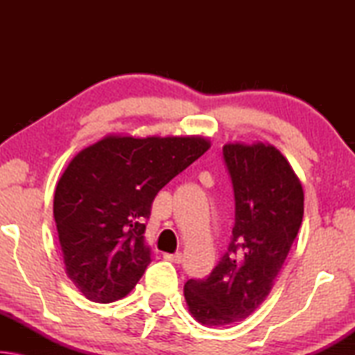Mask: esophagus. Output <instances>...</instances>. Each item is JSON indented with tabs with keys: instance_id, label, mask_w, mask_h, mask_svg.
I'll return each mask as SVG.
<instances>
[{
	"instance_id": "esophagus-1",
	"label": "esophagus",
	"mask_w": 355,
	"mask_h": 355,
	"mask_svg": "<svg viewBox=\"0 0 355 355\" xmlns=\"http://www.w3.org/2000/svg\"><path fill=\"white\" fill-rule=\"evenodd\" d=\"M166 260H169L172 263H182L183 261V255L180 252H175V254H164Z\"/></svg>"
}]
</instances>
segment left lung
<instances>
[{"label": "left lung", "instance_id": "1", "mask_svg": "<svg viewBox=\"0 0 355 355\" xmlns=\"http://www.w3.org/2000/svg\"><path fill=\"white\" fill-rule=\"evenodd\" d=\"M224 159L235 191L232 241L207 279L184 284L189 313L208 327L236 324L260 307L304 216L302 183L280 150L228 142Z\"/></svg>", "mask_w": 355, "mask_h": 355}]
</instances>
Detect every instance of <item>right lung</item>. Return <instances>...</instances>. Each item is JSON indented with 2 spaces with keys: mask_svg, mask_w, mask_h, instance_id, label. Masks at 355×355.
I'll use <instances>...</instances> for the list:
<instances>
[{
  "mask_svg": "<svg viewBox=\"0 0 355 355\" xmlns=\"http://www.w3.org/2000/svg\"><path fill=\"white\" fill-rule=\"evenodd\" d=\"M211 147L203 136L107 135L59 178L53 214L65 272L92 302L133 290L150 264L146 219L159 189Z\"/></svg>",
  "mask_w": 355,
  "mask_h": 355,
  "instance_id": "obj_1",
  "label": "right lung"
}]
</instances>
